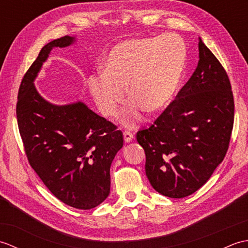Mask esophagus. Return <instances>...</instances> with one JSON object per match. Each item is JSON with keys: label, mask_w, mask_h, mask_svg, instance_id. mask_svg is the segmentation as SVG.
<instances>
[{"label": "esophagus", "mask_w": 248, "mask_h": 248, "mask_svg": "<svg viewBox=\"0 0 248 248\" xmlns=\"http://www.w3.org/2000/svg\"><path fill=\"white\" fill-rule=\"evenodd\" d=\"M124 138L125 143H130V141H132V140L134 139V134L132 132H130V131L125 130L124 131Z\"/></svg>", "instance_id": "1"}]
</instances>
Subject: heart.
Returning a JSON list of instances; mask_svg holds the SVG:
<instances>
[{
  "label": "heart",
  "mask_w": 248,
  "mask_h": 248,
  "mask_svg": "<svg viewBox=\"0 0 248 248\" xmlns=\"http://www.w3.org/2000/svg\"><path fill=\"white\" fill-rule=\"evenodd\" d=\"M186 61V45L175 34L124 40L108 51L102 73L89 77V91L100 112L113 117L124 101L127 87L132 102L121 120L131 125L140 118L141 110L159 113L171 103L183 80Z\"/></svg>",
  "instance_id": "b5f03b06"
}]
</instances>
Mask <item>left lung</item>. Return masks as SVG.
<instances>
[{"mask_svg":"<svg viewBox=\"0 0 248 248\" xmlns=\"http://www.w3.org/2000/svg\"><path fill=\"white\" fill-rule=\"evenodd\" d=\"M196 70L176 99L136 140L156 192L183 198L207 182L228 150L234 101L227 72L202 40Z\"/></svg>","mask_w":248,"mask_h":248,"instance_id":"1","label":"left lung"}]
</instances>
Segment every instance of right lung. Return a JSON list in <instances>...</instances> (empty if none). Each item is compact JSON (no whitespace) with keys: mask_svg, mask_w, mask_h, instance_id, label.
Segmentation results:
<instances>
[{"mask_svg":"<svg viewBox=\"0 0 248 248\" xmlns=\"http://www.w3.org/2000/svg\"><path fill=\"white\" fill-rule=\"evenodd\" d=\"M75 41L64 36L41 49L21 82L16 112L29 163L45 186L64 203L89 210L108 196L109 168L124 146L123 132L81 101L50 103L34 85L51 50Z\"/></svg>","mask_w":248,"mask_h":248,"instance_id":"right-lung-1","label":"right lung"}]
</instances>
